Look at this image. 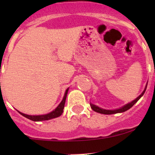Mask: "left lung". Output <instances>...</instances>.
<instances>
[{
    "mask_svg": "<svg viewBox=\"0 0 155 155\" xmlns=\"http://www.w3.org/2000/svg\"><path fill=\"white\" fill-rule=\"evenodd\" d=\"M146 87H147V85L146 87H145V90L143 91V93L141 94L140 95V96L138 97L137 98L136 100H134V101H132L131 103H129V104H127V105L124 106L123 107L120 108V109H115V110H107V109H101V108H99L98 107H97V106L94 105V104H90V106L91 107V109H93L94 112H98V113H101V114H105V115H112V114H115V113H119V112H125V111L128 110L129 109H130L131 107H133V106L134 105V104H136V103L137 102V101H139V100L140 99V97H141L142 96H143V94H144L145 90H146Z\"/></svg>",
    "mask_w": 155,
    "mask_h": 155,
    "instance_id": "obj_1",
    "label": "left lung"
}]
</instances>
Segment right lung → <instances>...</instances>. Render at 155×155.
Masks as SVG:
<instances>
[{"mask_svg":"<svg viewBox=\"0 0 155 155\" xmlns=\"http://www.w3.org/2000/svg\"><path fill=\"white\" fill-rule=\"evenodd\" d=\"M68 88L66 90L64 97L63 100H62V101L61 102V104L58 106V107L56 108L54 110H53L52 112H51L48 114H46V115H26V114L21 113V112H18H18L24 117H25V118H28V119L34 121H47V120H50V119H52V118H57V117H59L60 115H61V114L63 113L65 101H66V97H67V95H68Z\"/></svg>","mask_w":155,"mask_h":155,"instance_id":"obj_1","label":"right lung"}]
</instances>
